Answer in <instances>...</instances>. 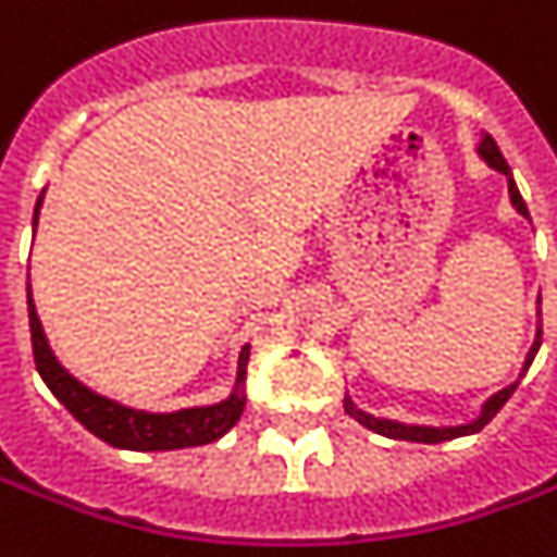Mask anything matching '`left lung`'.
Wrapping results in <instances>:
<instances>
[{"label": "left lung", "mask_w": 557, "mask_h": 557, "mask_svg": "<svg viewBox=\"0 0 557 557\" xmlns=\"http://www.w3.org/2000/svg\"><path fill=\"white\" fill-rule=\"evenodd\" d=\"M480 157L492 165L495 171H500V174H507L509 181V198H512V208L522 213V216H528V208H524V198L522 193H519V186H516V181H512V171H509L507 159H504V153H500V147L495 144V138L492 135H485L480 141ZM531 220V216H528ZM540 337H543V332H536V341L534 346H531V352H528V359H524V371L531 368V361H534L536 349H540ZM516 386L519 383H512V386L500 388L497 395H492V398L485 400V407H482V413L476 422H470V425H458V428H422V425H400V422H388V419H376V416H368L361 413V410H356L352 407V400L346 398V413L356 416L361 425L371 428V431H376V434H383V437H392V441H410V443H443V441H455V437H465V434H476V431H482V428L488 425L492 419L497 416V410L504 407L509 400V395L516 392Z\"/></svg>", "instance_id": "left-lung-1"}]
</instances>
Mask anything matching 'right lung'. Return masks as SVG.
Masks as SVG:
<instances>
[{"instance_id": "right-lung-1", "label": "right lung", "mask_w": 557, "mask_h": 557, "mask_svg": "<svg viewBox=\"0 0 557 557\" xmlns=\"http://www.w3.org/2000/svg\"><path fill=\"white\" fill-rule=\"evenodd\" d=\"M38 208L35 205V223H38ZM29 305V332H33V356L35 368L48 388L62 400V407L75 416L81 425L92 431L99 441L111 443L116 449H135V453H159V449H184V446H205L223 437L228 428L235 425L244 413V373H247V359L250 346H244L238 359V386L235 392L213 407H193V410H177V413H144V410H129L116 400H108L87 386H81L72 373L62 368L50 352L45 329L35 313L33 295L26 298Z\"/></svg>"}]
</instances>
